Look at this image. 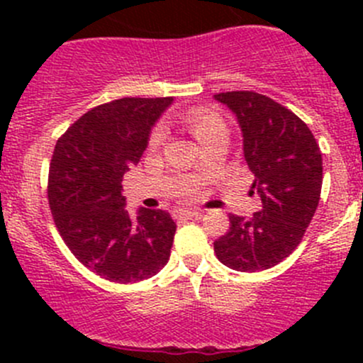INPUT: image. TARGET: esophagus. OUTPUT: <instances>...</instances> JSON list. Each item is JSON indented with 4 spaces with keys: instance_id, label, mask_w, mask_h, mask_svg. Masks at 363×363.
Segmentation results:
<instances>
[{
    "instance_id": "obj_1",
    "label": "esophagus",
    "mask_w": 363,
    "mask_h": 363,
    "mask_svg": "<svg viewBox=\"0 0 363 363\" xmlns=\"http://www.w3.org/2000/svg\"><path fill=\"white\" fill-rule=\"evenodd\" d=\"M177 212L181 216H184V218H189V219H191V218L199 219V218H202V214H203V212L200 211V208H195V211H177Z\"/></svg>"
}]
</instances>
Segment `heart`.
<instances>
[{
    "mask_svg": "<svg viewBox=\"0 0 363 363\" xmlns=\"http://www.w3.org/2000/svg\"><path fill=\"white\" fill-rule=\"evenodd\" d=\"M184 121L186 124H188L189 130H191V133L195 135L196 140H199L202 145L216 133V131L225 128V121H223L218 113L203 107H196V108H191V111H188ZM163 135H164L163 128L161 126L155 128V131H152L151 137H149V145H151V147H158L161 140H163Z\"/></svg>",
    "mask_w": 363,
    "mask_h": 363,
    "instance_id": "heart-1",
    "label": "heart"
}]
</instances>
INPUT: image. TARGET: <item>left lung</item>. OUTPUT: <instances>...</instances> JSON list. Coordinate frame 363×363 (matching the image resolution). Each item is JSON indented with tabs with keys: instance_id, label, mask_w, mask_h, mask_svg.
I'll return each instance as SVG.
<instances>
[{
	"instance_id": "1",
	"label": "left lung",
	"mask_w": 363,
	"mask_h": 363,
	"mask_svg": "<svg viewBox=\"0 0 363 363\" xmlns=\"http://www.w3.org/2000/svg\"><path fill=\"white\" fill-rule=\"evenodd\" d=\"M214 98L235 113L252 189L262 200L251 218L230 216V230L216 240L214 252L230 269L258 272L295 251L316 212L323 182L320 145L300 117L269 96L228 91Z\"/></svg>"
}]
</instances>
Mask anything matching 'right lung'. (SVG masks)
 I'll list each match as a JSON object with an SVG mask.
<instances>
[{
	"label": "right lung",
	"instance_id": "right-lung-1",
	"mask_svg": "<svg viewBox=\"0 0 363 363\" xmlns=\"http://www.w3.org/2000/svg\"><path fill=\"white\" fill-rule=\"evenodd\" d=\"M174 98H121L84 113L57 140L49 205L68 250L113 283L156 276L170 258L175 223L160 208H124L123 177L147 147L151 128Z\"/></svg>",
	"mask_w": 363,
	"mask_h": 363
}]
</instances>
